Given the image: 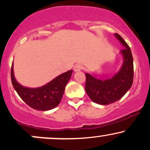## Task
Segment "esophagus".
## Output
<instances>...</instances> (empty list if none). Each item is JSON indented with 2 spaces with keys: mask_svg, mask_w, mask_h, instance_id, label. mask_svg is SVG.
Masks as SVG:
<instances>
[{
  "mask_svg": "<svg viewBox=\"0 0 150 150\" xmlns=\"http://www.w3.org/2000/svg\"><path fill=\"white\" fill-rule=\"evenodd\" d=\"M74 71L77 72V71H80L82 69V65L81 64H76L74 66Z\"/></svg>",
  "mask_w": 150,
  "mask_h": 150,
  "instance_id": "1",
  "label": "esophagus"
}]
</instances>
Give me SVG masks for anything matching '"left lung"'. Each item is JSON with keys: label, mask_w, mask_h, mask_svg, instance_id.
Segmentation results:
<instances>
[{"label": "left lung", "mask_w": 150, "mask_h": 150, "mask_svg": "<svg viewBox=\"0 0 150 150\" xmlns=\"http://www.w3.org/2000/svg\"><path fill=\"white\" fill-rule=\"evenodd\" d=\"M115 36L124 46L120 51L124 61L120 71L111 78L104 80L85 73L86 92L91 100L101 105H108L119 100L133 82V58L131 50L119 34L116 33Z\"/></svg>", "instance_id": "8db88e82"}]
</instances>
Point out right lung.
Listing matches in <instances>:
<instances>
[{
  "label": "right lung",
  "instance_id": "add662e5",
  "mask_svg": "<svg viewBox=\"0 0 150 150\" xmlns=\"http://www.w3.org/2000/svg\"><path fill=\"white\" fill-rule=\"evenodd\" d=\"M73 70H68L53 79L49 83L38 88L25 87L18 83L11 68V81L20 98L30 107L36 110L47 111L56 107L61 102L65 87L71 77Z\"/></svg>",
  "mask_w": 150,
  "mask_h": 150
}]
</instances>
